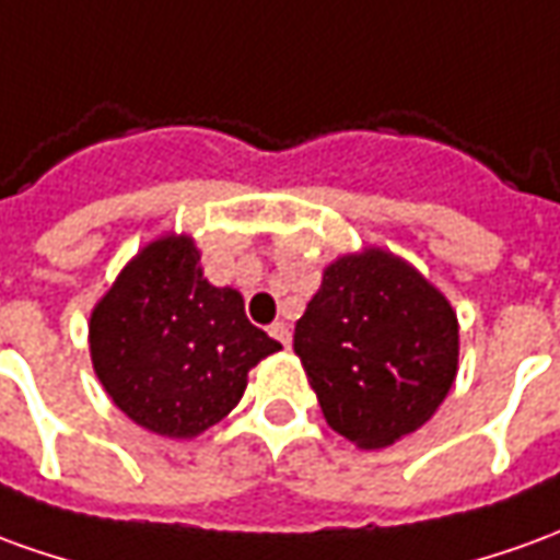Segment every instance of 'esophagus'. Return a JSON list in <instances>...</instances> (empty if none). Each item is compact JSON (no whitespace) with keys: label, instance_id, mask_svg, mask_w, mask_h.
Wrapping results in <instances>:
<instances>
[{"label":"esophagus","instance_id":"esophagus-1","mask_svg":"<svg viewBox=\"0 0 560 560\" xmlns=\"http://www.w3.org/2000/svg\"><path fill=\"white\" fill-rule=\"evenodd\" d=\"M269 336H272V339H279L284 348H291V327H288L284 320H276V324L269 327Z\"/></svg>","mask_w":560,"mask_h":560}]
</instances>
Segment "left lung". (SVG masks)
I'll return each instance as SVG.
<instances>
[{
	"mask_svg": "<svg viewBox=\"0 0 560 560\" xmlns=\"http://www.w3.org/2000/svg\"><path fill=\"white\" fill-rule=\"evenodd\" d=\"M327 424L361 448L418 430L457 373L448 300L394 254H348L324 269L293 330Z\"/></svg>",
	"mask_w": 560,
	"mask_h": 560,
	"instance_id": "obj_1",
	"label": "left lung"
}]
</instances>
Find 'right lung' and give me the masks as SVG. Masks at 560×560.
<instances>
[{"instance_id":"add662e5","label":"right lung","mask_w":560,"mask_h":560,"mask_svg":"<svg viewBox=\"0 0 560 560\" xmlns=\"http://www.w3.org/2000/svg\"><path fill=\"white\" fill-rule=\"evenodd\" d=\"M230 288L202 279L185 236L151 242L90 315V358L120 412L187 440L242 400L248 370L279 351Z\"/></svg>"}]
</instances>
